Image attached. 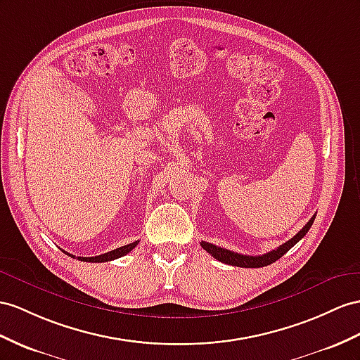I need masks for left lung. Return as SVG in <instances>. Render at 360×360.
<instances>
[{
	"instance_id": "left-lung-1",
	"label": "left lung",
	"mask_w": 360,
	"mask_h": 360,
	"mask_svg": "<svg viewBox=\"0 0 360 360\" xmlns=\"http://www.w3.org/2000/svg\"><path fill=\"white\" fill-rule=\"evenodd\" d=\"M313 220H315V216H313L306 224V226H304L298 234H295L290 240L280 245L276 250H274L271 252H266L263 255H243V254L225 250V248H219V246H216L213 243H208V242H200V246L204 248V250L210 255H213L216 260L222 262V263L238 266V268H263V266H268L278 259H281V257L288 252L293 245H297L301 238L307 234L310 226L313 225Z\"/></svg>"
}]
</instances>
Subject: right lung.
Returning <instances> with one entry per match:
<instances>
[{"label": "right lung", "instance_id": "obj_1", "mask_svg": "<svg viewBox=\"0 0 360 360\" xmlns=\"http://www.w3.org/2000/svg\"><path fill=\"white\" fill-rule=\"evenodd\" d=\"M138 243H140V240L132 242V243L124 245V246H120V248H117V250H112V251H109V252H106V254H101V255H97V257H77V260H80V262H89V263L110 262V260L120 259V257H123V255L129 254ZM63 252H65V251H63ZM65 254H68V252H65ZM68 255L72 257V259H76L75 255H71V254H68Z\"/></svg>", "mask_w": 360, "mask_h": 360}]
</instances>
